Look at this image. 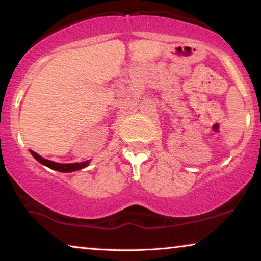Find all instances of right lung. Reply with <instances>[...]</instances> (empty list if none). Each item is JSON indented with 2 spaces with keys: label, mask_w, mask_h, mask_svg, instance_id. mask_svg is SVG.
I'll return each mask as SVG.
<instances>
[{
  "label": "right lung",
  "mask_w": 261,
  "mask_h": 261,
  "mask_svg": "<svg viewBox=\"0 0 261 261\" xmlns=\"http://www.w3.org/2000/svg\"><path fill=\"white\" fill-rule=\"evenodd\" d=\"M32 155L34 156L35 159L38 160L39 163H41L42 165L49 167V169L52 170H57V171H60V172H72V171H76V170H81L89 164V162H84V163H72V164H59V163H55V162H51V160H47L45 158H42L38 154V153H35L34 151H31Z\"/></svg>",
  "instance_id": "obj_1"
}]
</instances>
